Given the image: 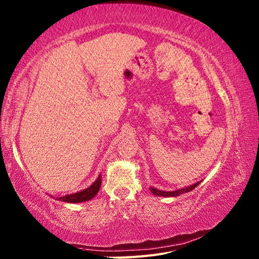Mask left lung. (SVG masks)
<instances>
[{
    "label": "left lung",
    "mask_w": 259,
    "mask_h": 259,
    "mask_svg": "<svg viewBox=\"0 0 259 259\" xmlns=\"http://www.w3.org/2000/svg\"><path fill=\"white\" fill-rule=\"evenodd\" d=\"M201 183V181L200 182H197V183H195V184H193V185H190V186H188V188H185V189H180V190H178V191H161V190H158V189H154V188H151L150 189V191L152 192V193L154 194V195H157V196H163V197H170V196H178V195H180V194H182V193H186V192H190V191H192L193 189H195L196 186Z\"/></svg>",
    "instance_id": "left-lung-1"
}]
</instances>
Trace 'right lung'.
<instances>
[{"label":"right lung","mask_w":259,"mask_h":259,"mask_svg":"<svg viewBox=\"0 0 259 259\" xmlns=\"http://www.w3.org/2000/svg\"><path fill=\"white\" fill-rule=\"evenodd\" d=\"M100 185H101V176H99L98 179L96 180V181L92 185H90L88 189H85L80 192H77V193H74V194L57 197V200L62 201V202H67V203H80V202L89 201L98 193Z\"/></svg>","instance_id":"add662e5"}]
</instances>
